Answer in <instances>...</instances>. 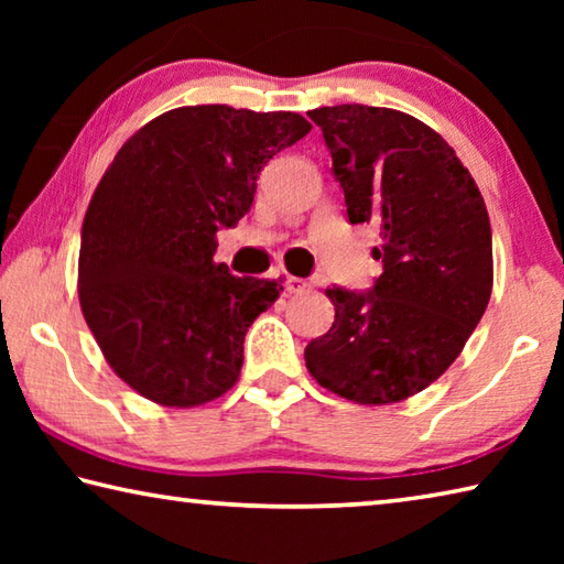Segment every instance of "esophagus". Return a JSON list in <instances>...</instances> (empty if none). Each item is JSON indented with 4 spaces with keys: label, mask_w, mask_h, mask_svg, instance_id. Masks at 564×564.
<instances>
[{
    "label": "esophagus",
    "mask_w": 564,
    "mask_h": 564,
    "mask_svg": "<svg viewBox=\"0 0 564 564\" xmlns=\"http://www.w3.org/2000/svg\"><path fill=\"white\" fill-rule=\"evenodd\" d=\"M305 289H308V283H305L303 279H295V275H285V291H289V293H305Z\"/></svg>",
    "instance_id": "1"
}]
</instances>
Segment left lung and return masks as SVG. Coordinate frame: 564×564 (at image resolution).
<instances>
[{"label":"left lung","instance_id":"obj_1","mask_svg":"<svg viewBox=\"0 0 564 564\" xmlns=\"http://www.w3.org/2000/svg\"><path fill=\"white\" fill-rule=\"evenodd\" d=\"M333 156L350 224H373L383 273L368 293L333 285L326 336L305 368L360 405L400 403L460 356L492 293V231L470 171L410 113L338 104L308 111Z\"/></svg>","mask_w":564,"mask_h":564}]
</instances>
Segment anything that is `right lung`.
<instances>
[{
    "label": "right lung",
    "mask_w": 564,
    "mask_h": 564,
    "mask_svg": "<svg viewBox=\"0 0 564 564\" xmlns=\"http://www.w3.org/2000/svg\"><path fill=\"white\" fill-rule=\"evenodd\" d=\"M311 123L293 111L178 107L113 156L82 226L79 303L123 383L166 408L236 386L251 323L283 291L216 263V231L253 204L269 159Z\"/></svg>",
    "instance_id": "right-lung-1"
}]
</instances>
